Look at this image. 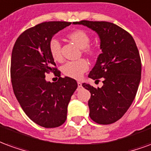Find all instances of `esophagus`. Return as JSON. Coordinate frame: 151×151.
Returning <instances> with one entry per match:
<instances>
[{"instance_id":"esophagus-1","label":"esophagus","mask_w":151,"mask_h":151,"mask_svg":"<svg viewBox=\"0 0 151 151\" xmlns=\"http://www.w3.org/2000/svg\"><path fill=\"white\" fill-rule=\"evenodd\" d=\"M78 88H81L82 87V82H78Z\"/></svg>"}]
</instances>
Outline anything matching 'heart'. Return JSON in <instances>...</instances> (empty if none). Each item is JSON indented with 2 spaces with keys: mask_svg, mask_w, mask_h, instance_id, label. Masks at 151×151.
Returning <instances> with one entry per match:
<instances>
[{
  "mask_svg": "<svg viewBox=\"0 0 151 151\" xmlns=\"http://www.w3.org/2000/svg\"><path fill=\"white\" fill-rule=\"evenodd\" d=\"M67 37L77 46L82 48L83 53L90 57H94L97 54V50L94 47L89 46L91 43V35L83 30H75L68 34ZM49 52L53 59L56 61L62 60L61 54V45L60 41L56 38L51 39L48 44ZM88 62L84 59H80L76 61H69L65 64L62 67V72L67 77L72 78H80L83 73L88 69Z\"/></svg>",
  "mask_w": 151,
  "mask_h": 151,
  "instance_id": "heart-1",
  "label": "heart"
}]
</instances>
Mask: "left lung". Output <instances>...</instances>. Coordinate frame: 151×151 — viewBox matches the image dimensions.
<instances>
[{
	"mask_svg": "<svg viewBox=\"0 0 151 151\" xmlns=\"http://www.w3.org/2000/svg\"><path fill=\"white\" fill-rule=\"evenodd\" d=\"M73 24L91 28L100 39L102 53L88 77L102 78L104 85L95 88L82 84L91 92L90 117L100 124L115 123L129 108L139 86L142 63L136 43L128 31L111 22L82 20Z\"/></svg>",
	"mask_w": 151,
	"mask_h": 151,
	"instance_id": "obj_1",
	"label": "left lung"
}]
</instances>
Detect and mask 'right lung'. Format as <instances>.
<instances>
[{
	"mask_svg": "<svg viewBox=\"0 0 151 151\" xmlns=\"http://www.w3.org/2000/svg\"><path fill=\"white\" fill-rule=\"evenodd\" d=\"M71 24L69 22H45L26 30L13 47L10 75L13 90L22 110L35 123L56 128L65 123L71 96L78 87L74 79L60 77L49 52V41ZM59 78L47 82L46 73Z\"/></svg>",
	"mask_w": 151,
	"mask_h": 151,
	"instance_id": "add662e5",
	"label": "right lung"
}]
</instances>
